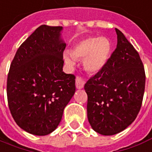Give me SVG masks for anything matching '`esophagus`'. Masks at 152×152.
Here are the masks:
<instances>
[{
	"label": "esophagus",
	"instance_id": "obj_1",
	"mask_svg": "<svg viewBox=\"0 0 152 152\" xmlns=\"http://www.w3.org/2000/svg\"><path fill=\"white\" fill-rule=\"evenodd\" d=\"M75 82H76V87L77 88H82L84 87V85H85V81L82 79V77L80 76H77L76 77V80H75Z\"/></svg>",
	"mask_w": 152,
	"mask_h": 152
}]
</instances>
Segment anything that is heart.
<instances>
[{"label": "heart", "mask_w": 152, "mask_h": 152, "mask_svg": "<svg viewBox=\"0 0 152 152\" xmlns=\"http://www.w3.org/2000/svg\"><path fill=\"white\" fill-rule=\"evenodd\" d=\"M111 53V43L107 37H91L83 40L73 48L70 53H65L64 60L73 66L75 59H84V66L89 72L96 73L104 68Z\"/></svg>", "instance_id": "heart-1"}]
</instances>
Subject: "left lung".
<instances>
[{
	"label": "left lung",
	"mask_w": 152,
	"mask_h": 152,
	"mask_svg": "<svg viewBox=\"0 0 152 152\" xmlns=\"http://www.w3.org/2000/svg\"><path fill=\"white\" fill-rule=\"evenodd\" d=\"M117 47L102 70L88 80L87 116L99 134L115 135L137 116L145 88V71L139 53L115 28Z\"/></svg>",
	"instance_id": "8db88e82"
}]
</instances>
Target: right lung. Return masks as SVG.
Masks as SVG:
<instances>
[{"label":"right lung","mask_w":152,"mask_h":152,"mask_svg":"<svg viewBox=\"0 0 152 152\" xmlns=\"http://www.w3.org/2000/svg\"><path fill=\"white\" fill-rule=\"evenodd\" d=\"M62 26L42 25L18 48L7 79L9 110L27 133L45 136L54 131L75 93V76L63 71L66 44Z\"/></svg>","instance_id":"right-lung-1"}]
</instances>
